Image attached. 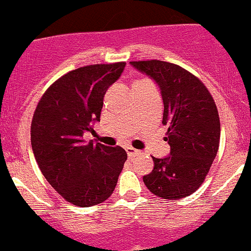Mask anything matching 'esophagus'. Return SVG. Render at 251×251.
<instances>
[{
  "label": "esophagus",
  "instance_id": "34e87169",
  "mask_svg": "<svg viewBox=\"0 0 251 251\" xmlns=\"http://www.w3.org/2000/svg\"><path fill=\"white\" fill-rule=\"evenodd\" d=\"M126 151H127V154L129 158L137 157V155H139V154H141V151H137V149H134V148H132V147H127V148H126Z\"/></svg>",
  "mask_w": 251,
  "mask_h": 251
}]
</instances>
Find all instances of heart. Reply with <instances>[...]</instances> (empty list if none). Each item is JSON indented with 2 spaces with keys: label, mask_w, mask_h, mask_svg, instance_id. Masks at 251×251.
Wrapping results in <instances>:
<instances>
[{
  "label": "heart",
  "mask_w": 251,
  "mask_h": 251,
  "mask_svg": "<svg viewBox=\"0 0 251 251\" xmlns=\"http://www.w3.org/2000/svg\"><path fill=\"white\" fill-rule=\"evenodd\" d=\"M137 83H138V82H137Z\"/></svg>",
  "instance_id": "1"
}]
</instances>
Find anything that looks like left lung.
I'll list each match as a JSON object with an SVG mask.
<instances>
[{"label":"left lung","instance_id":"obj_1","mask_svg":"<svg viewBox=\"0 0 251 251\" xmlns=\"http://www.w3.org/2000/svg\"><path fill=\"white\" fill-rule=\"evenodd\" d=\"M151 75L162 92L171 155L153 158L154 168L143 176L157 197L174 201L189 197L201 187L217 157L220 142L218 108L210 92L197 75L178 64L151 59L130 62Z\"/></svg>","mask_w":251,"mask_h":251}]
</instances>
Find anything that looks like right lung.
<instances>
[{"instance_id": "1", "label": "right lung", "mask_w": 251, "mask_h": 251, "mask_svg": "<svg viewBox=\"0 0 251 251\" xmlns=\"http://www.w3.org/2000/svg\"><path fill=\"white\" fill-rule=\"evenodd\" d=\"M126 62L91 64L66 73L50 84L37 104L31 144L41 172L64 201L97 205L112 195L127 153L119 146L86 143L94 132L104 94L121 77Z\"/></svg>"}]
</instances>
